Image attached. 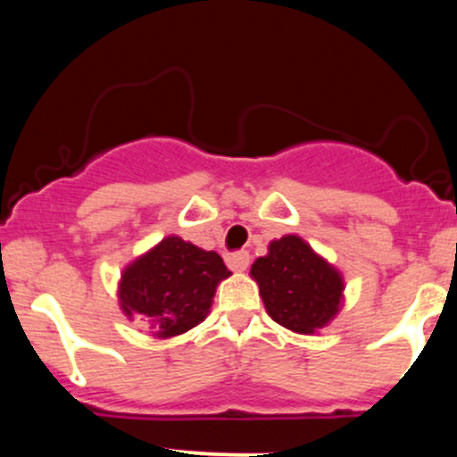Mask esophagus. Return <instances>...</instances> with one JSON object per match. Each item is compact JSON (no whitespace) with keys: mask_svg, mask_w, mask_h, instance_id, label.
Returning a JSON list of instances; mask_svg holds the SVG:
<instances>
[{"mask_svg":"<svg viewBox=\"0 0 457 457\" xmlns=\"http://www.w3.org/2000/svg\"><path fill=\"white\" fill-rule=\"evenodd\" d=\"M249 253L246 251H238V253H232L228 258V266L232 269L234 272H245L249 269Z\"/></svg>","mask_w":457,"mask_h":457,"instance_id":"esophagus-1","label":"esophagus"}]
</instances>
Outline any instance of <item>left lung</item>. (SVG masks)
I'll return each instance as SVG.
<instances>
[{"instance_id":"8db88e82","label":"left lung","mask_w":457,"mask_h":457,"mask_svg":"<svg viewBox=\"0 0 457 457\" xmlns=\"http://www.w3.org/2000/svg\"><path fill=\"white\" fill-rule=\"evenodd\" d=\"M251 277L260 286L269 316L295 333L313 335L342 309V272L301 236L272 240L269 253L251 266Z\"/></svg>"}]
</instances>
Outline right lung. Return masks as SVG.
<instances>
[{
	"label": "right lung",
	"mask_w": 457,
	"mask_h": 457,
	"mask_svg": "<svg viewBox=\"0 0 457 457\" xmlns=\"http://www.w3.org/2000/svg\"><path fill=\"white\" fill-rule=\"evenodd\" d=\"M229 275L219 253L167 236L124 269L120 307L130 320H145L152 337H176L206 320L217 286Z\"/></svg>",
	"instance_id": "add662e5"
}]
</instances>
